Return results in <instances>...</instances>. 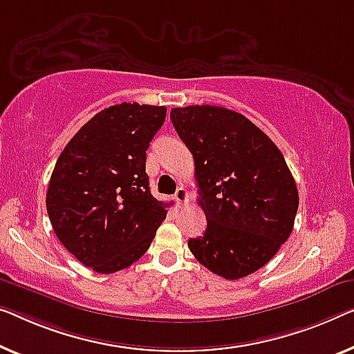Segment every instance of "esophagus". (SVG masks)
Instances as JSON below:
<instances>
[{"label":"esophagus","instance_id":"1","mask_svg":"<svg viewBox=\"0 0 354 354\" xmlns=\"http://www.w3.org/2000/svg\"><path fill=\"white\" fill-rule=\"evenodd\" d=\"M175 200L179 205H184L187 202V191L184 187H178V191L175 194Z\"/></svg>","mask_w":354,"mask_h":354}]
</instances>
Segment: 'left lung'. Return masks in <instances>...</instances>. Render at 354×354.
<instances>
[{
	"instance_id": "8db88e82",
	"label": "left lung",
	"mask_w": 354,
	"mask_h": 354,
	"mask_svg": "<svg viewBox=\"0 0 354 354\" xmlns=\"http://www.w3.org/2000/svg\"><path fill=\"white\" fill-rule=\"evenodd\" d=\"M173 127L195 162L203 236L189 250L225 279L251 275L289 239L299 192L286 160L263 131L235 111L194 104L173 108Z\"/></svg>"
}]
</instances>
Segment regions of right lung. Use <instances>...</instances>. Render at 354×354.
I'll return each instance as SVG.
<instances>
[{
    "label": "right lung",
    "mask_w": 354,
    "mask_h": 354,
    "mask_svg": "<svg viewBox=\"0 0 354 354\" xmlns=\"http://www.w3.org/2000/svg\"><path fill=\"white\" fill-rule=\"evenodd\" d=\"M165 115V106L138 103L100 111L55 163L47 214L60 243L93 272L130 267L165 219L146 173V151Z\"/></svg>",
    "instance_id": "obj_1"
}]
</instances>
